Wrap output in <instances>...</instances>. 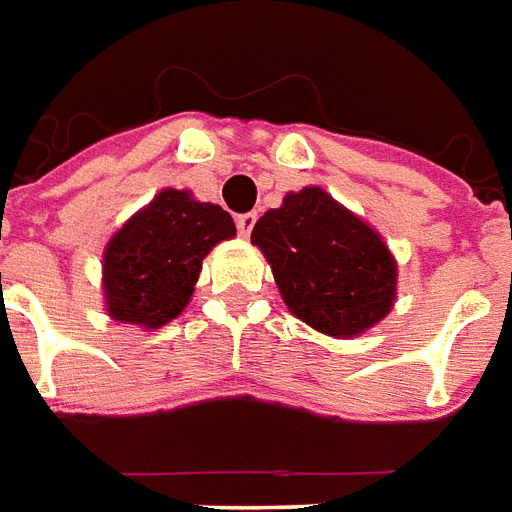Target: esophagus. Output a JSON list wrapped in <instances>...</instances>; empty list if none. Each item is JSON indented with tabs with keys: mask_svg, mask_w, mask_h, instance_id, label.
Masks as SVG:
<instances>
[{
	"mask_svg": "<svg viewBox=\"0 0 512 512\" xmlns=\"http://www.w3.org/2000/svg\"><path fill=\"white\" fill-rule=\"evenodd\" d=\"M256 226V212H245V215H237V231L242 237H248L250 231Z\"/></svg>",
	"mask_w": 512,
	"mask_h": 512,
	"instance_id": "esophagus-1",
	"label": "esophagus"
}]
</instances>
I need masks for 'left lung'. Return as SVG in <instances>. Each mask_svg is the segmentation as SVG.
<instances>
[{
  "label": "left lung",
  "instance_id": "obj_1",
  "mask_svg": "<svg viewBox=\"0 0 512 512\" xmlns=\"http://www.w3.org/2000/svg\"><path fill=\"white\" fill-rule=\"evenodd\" d=\"M275 284L297 320L328 336H355L389 314L397 264L372 228L320 187L289 192L253 226Z\"/></svg>",
  "mask_w": 512,
  "mask_h": 512
}]
</instances>
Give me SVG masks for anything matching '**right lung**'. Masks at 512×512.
<instances>
[{
    "mask_svg": "<svg viewBox=\"0 0 512 512\" xmlns=\"http://www.w3.org/2000/svg\"><path fill=\"white\" fill-rule=\"evenodd\" d=\"M237 234L223 206L162 190L110 239L104 253L107 311L118 322L159 328L187 306L201 262Z\"/></svg>",
    "mask_w": 512,
    "mask_h": 512,
    "instance_id": "1",
    "label": "right lung"
}]
</instances>
